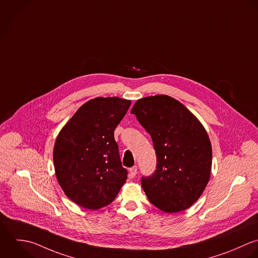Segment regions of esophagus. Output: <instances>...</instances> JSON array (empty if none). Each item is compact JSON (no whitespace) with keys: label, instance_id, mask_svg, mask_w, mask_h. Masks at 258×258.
Segmentation results:
<instances>
[{"label":"esophagus","instance_id":"esophagus-1","mask_svg":"<svg viewBox=\"0 0 258 258\" xmlns=\"http://www.w3.org/2000/svg\"><path fill=\"white\" fill-rule=\"evenodd\" d=\"M137 173H138V167L137 166H134L130 169V177H132V178L136 177Z\"/></svg>","mask_w":258,"mask_h":258}]
</instances>
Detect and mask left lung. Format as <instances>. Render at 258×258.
<instances>
[{
	"label": "left lung",
	"mask_w": 258,
	"mask_h": 258,
	"mask_svg": "<svg viewBox=\"0 0 258 258\" xmlns=\"http://www.w3.org/2000/svg\"><path fill=\"white\" fill-rule=\"evenodd\" d=\"M131 113L151 135L157 155V170L141 181L149 201L167 213L188 209L210 179L207 132L185 105L165 94L139 99Z\"/></svg>",
	"instance_id": "8db88e82"
}]
</instances>
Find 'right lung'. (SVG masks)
Returning a JSON list of instances; mask_svg holds the SVG:
<instances>
[{
    "label": "right lung",
    "mask_w": 258,
    "mask_h": 258,
    "mask_svg": "<svg viewBox=\"0 0 258 258\" xmlns=\"http://www.w3.org/2000/svg\"><path fill=\"white\" fill-rule=\"evenodd\" d=\"M131 100L96 97L81 105L60 131L53 151L57 181L77 205L97 210L110 204L125 183L113 132Z\"/></svg>",
    "instance_id": "1"
}]
</instances>
